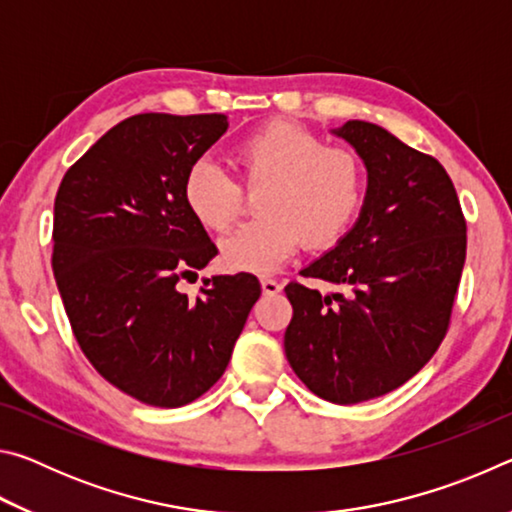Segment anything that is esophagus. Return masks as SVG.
<instances>
[{"label": "esophagus", "mask_w": 512, "mask_h": 512, "mask_svg": "<svg viewBox=\"0 0 512 512\" xmlns=\"http://www.w3.org/2000/svg\"><path fill=\"white\" fill-rule=\"evenodd\" d=\"M262 291L264 296H275V293L282 291V284L273 280V277H262Z\"/></svg>", "instance_id": "34e87169"}]
</instances>
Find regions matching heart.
Here are the masks:
<instances>
[{"label":"heart","instance_id":"obj_1","mask_svg":"<svg viewBox=\"0 0 512 512\" xmlns=\"http://www.w3.org/2000/svg\"><path fill=\"white\" fill-rule=\"evenodd\" d=\"M232 160L248 192H262V219L221 241V259L235 271L268 273L296 248L339 244L357 219L366 194L359 155L293 119H271L237 144ZM235 178L201 160L189 167L183 196L207 230L225 232L244 212L246 194Z\"/></svg>","mask_w":512,"mask_h":512}]
</instances>
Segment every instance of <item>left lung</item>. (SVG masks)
Segmentation results:
<instances>
[{"label":"left lung","instance_id":"left-lung-1","mask_svg":"<svg viewBox=\"0 0 512 512\" xmlns=\"http://www.w3.org/2000/svg\"><path fill=\"white\" fill-rule=\"evenodd\" d=\"M366 162L368 196L339 246L284 291L293 307L284 352L311 393L334 404L386 395L424 368L452 325L467 223L452 178L368 121L336 131Z\"/></svg>","mask_w":512,"mask_h":512}]
</instances>
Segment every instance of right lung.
Returning <instances> with one entry per match:
<instances>
[{
    "label": "right lung",
    "instance_id": "1",
    "mask_svg": "<svg viewBox=\"0 0 512 512\" xmlns=\"http://www.w3.org/2000/svg\"><path fill=\"white\" fill-rule=\"evenodd\" d=\"M228 117L142 112L101 137L63 176L54 203L56 284L74 339L99 375L144 404L178 409L221 379L250 309V273L178 282L216 257L183 196L192 164Z\"/></svg>",
    "mask_w": 512,
    "mask_h": 512
}]
</instances>
